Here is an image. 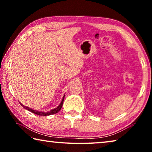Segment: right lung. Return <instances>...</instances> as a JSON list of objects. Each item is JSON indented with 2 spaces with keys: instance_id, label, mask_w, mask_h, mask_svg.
<instances>
[{
  "instance_id": "obj_1",
  "label": "right lung",
  "mask_w": 152,
  "mask_h": 152,
  "mask_svg": "<svg viewBox=\"0 0 152 152\" xmlns=\"http://www.w3.org/2000/svg\"><path fill=\"white\" fill-rule=\"evenodd\" d=\"M64 96H65V95H64V96H63V99H62V100H61L60 104L58 105V107L55 108V109H51V110H50V111H48V112L39 111V110H33V109H31V108H29V107L24 106V105L20 103V102H19V103L20 104V105H21V106H23V107L24 109H27V110H29L30 112L34 113V114H36V115H42V116H48V115H51L56 114V113H58L59 111H60V109H61V107H62L63 102H64Z\"/></svg>"
}]
</instances>
